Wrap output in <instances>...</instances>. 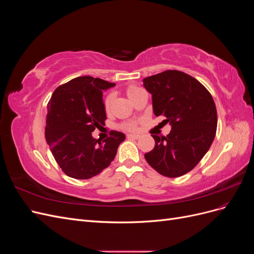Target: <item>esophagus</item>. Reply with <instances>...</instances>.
I'll list each match as a JSON object with an SVG mask.
<instances>
[{"mask_svg":"<svg viewBox=\"0 0 254 254\" xmlns=\"http://www.w3.org/2000/svg\"><path fill=\"white\" fill-rule=\"evenodd\" d=\"M140 137L139 134H127V139H133V140H137Z\"/></svg>","mask_w":254,"mask_h":254,"instance_id":"34e87169","label":"esophagus"}]
</instances>
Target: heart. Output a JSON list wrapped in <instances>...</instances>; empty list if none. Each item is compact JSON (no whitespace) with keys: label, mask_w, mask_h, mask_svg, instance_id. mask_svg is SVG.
Wrapping results in <instances>:
<instances>
[{"label":"heart","mask_w":254,"mask_h":254,"mask_svg":"<svg viewBox=\"0 0 254 254\" xmlns=\"http://www.w3.org/2000/svg\"><path fill=\"white\" fill-rule=\"evenodd\" d=\"M142 91H143V90H142L140 87H137V86H129V87L126 89V94H127V96L130 98V101L132 102L133 99L136 97V95L139 94V93H141ZM113 97H114L113 93H108V94H107V95L105 96L104 103H103V104H104V109H105V111L108 112V111L110 110L112 102H113ZM123 128H125L126 130H130V131H131V130H135V129H136V124H135V123H133V122L126 123V124L123 125Z\"/></svg>","instance_id":"b5f03b06"}]
</instances>
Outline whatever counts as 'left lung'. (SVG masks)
Here are the masks:
<instances>
[{"label": "left lung", "mask_w": 254, "mask_h": 254, "mask_svg": "<svg viewBox=\"0 0 254 254\" xmlns=\"http://www.w3.org/2000/svg\"><path fill=\"white\" fill-rule=\"evenodd\" d=\"M152 95L153 113L170 123V134L155 135L147 163L159 174L176 178L200 162L216 134L217 111L209 91L190 75L167 70L143 79Z\"/></svg>", "instance_id": "1"}]
</instances>
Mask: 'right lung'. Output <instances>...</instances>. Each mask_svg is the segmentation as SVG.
<instances>
[{
    "mask_svg": "<svg viewBox=\"0 0 254 254\" xmlns=\"http://www.w3.org/2000/svg\"><path fill=\"white\" fill-rule=\"evenodd\" d=\"M115 83L81 76L59 86L48 104L45 140L66 176L90 179L108 167L125 134L111 130L101 142L92 136L107 120L103 90Z\"/></svg>",
    "mask_w": 254,
    "mask_h": 254,
    "instance_id": "add662e5",
    "label": "right lung"
}]
</instances>
